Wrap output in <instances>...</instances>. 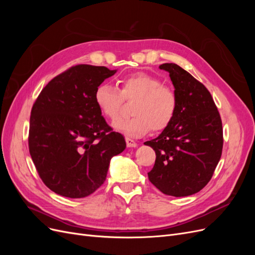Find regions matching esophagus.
I'll use <instances>...</instances> for the list:
<instances>
[{
    "label": "esophagus",
    "instance_id": "esophagus-1",
    "mask_svg": "<svg viewBox=\"0 0 255 255\" xmlns=\"http://www.w3.org/2000/svg\"><path fill=\"white\" fill-rule=\"evenodd\" d=\"M126 141H127V145H128V148H137V142L135 141V140H133V139H130V138H128V137H127L126 138Z\"/></svg>",
    "mask_w": 255,
    "mask_h": 255
}]
</instances>
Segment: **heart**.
I'll use <instances>...</instances> for the list:
<instances>
[{
    "instance_id": "obj_1",
    "label": "heart",
    "mask_w": 255,
    "mask_h": 255,
    "mask_svg": "<svg viewBox=\"0 0 255 255\" xmlns=\"http://www.w3.org/2000/svg\"><path fill=\"white\" fill-rule=\"evenodd\" d=\"M123 100H135L130 109L133 117L116 120L113 127L132 137L145 135L151 128L154 132L164 130L170 126L177 110L174 90L148 73L125 76L118 81V88L110 84H101L96 88L95 102L106 118L114 120L118 117Z\"/></svg>"
}]
</instances>
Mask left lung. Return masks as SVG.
<instances>
[{"label": "left lung", "mask_w": 255, "mask_h": 255, "mask_svg": "<svg viewBox=\"0 0 255 255\" xmlns=\"http://www.w3.org/2000/svg\"><path fill=\"white\" fill-rule=\"evenodd\" d=\"M177 97L174 119L155 139L145 141L155 151L148 176L163 194L186 197L211 181L222 153V122L212 95L202 83L175 64H163Z\"/></svg>", "instance_id": "1"}]
</instances>
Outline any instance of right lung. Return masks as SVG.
Wrapping results in <instances>:
<instances>
[{
  "label": "right lung",
  "mask_w": 255,
  "mask_h": 255,
  "mask_svg": "<svg viewBox=\"0 0 255 255\" xmlns=\"http://www.w3.org/2000/svg\"><path fill=\"white\" fill-rule=\"evenodd\" d=\"M117 70L78 65L51 80L35 101L28 149L40 179L52 191L84 198L104 183L111 159L126 149L95 102L96 88Z\"/></svg>",
  "instance_id": "add662e5"
}]
</instances>
